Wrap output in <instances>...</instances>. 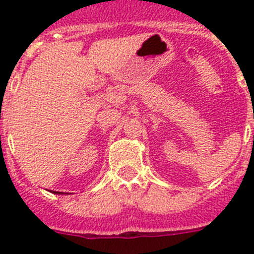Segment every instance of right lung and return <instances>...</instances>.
I'll use <instances>...</instances> for the list:
<instances>
[{
	"instance_id": "1",
	"label": "right lung",
	"mask_w": 254,
	"mask_h": 254,
	"mask_svg": "<svg viewBox=\"0 0 254 254\" xmlns=\"http://www.w3.org/2000/svg\"><path fill=\"white\" fill-rule=\"evenodd\" d=\"M51 192H53V193H56V194H64V193H62V192H56V190H51Z\"/></svg>"
}]
</instances>
